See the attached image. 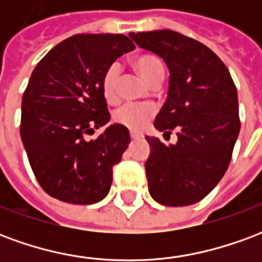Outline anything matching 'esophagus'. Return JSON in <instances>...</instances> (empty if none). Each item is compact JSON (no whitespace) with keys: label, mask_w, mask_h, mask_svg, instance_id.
Here are the masks:
<instances>
[{"label":"esophagus","mask_w":262,"mask_h":262,"mask_svg":"<svg viewBox=\"0 0 262 262\" xmlns=\"http://www.w3.org/2000/svg\"><path fill=\"white\" fill-rule=\"evenodd\" d=\"M142 135H139V133H135V132H130V139L132 140H136V139H140Z\"/></svg>","instance_id":"obj_1"}]
</instances>
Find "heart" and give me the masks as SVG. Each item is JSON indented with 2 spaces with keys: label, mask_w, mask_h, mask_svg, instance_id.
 <instances>
[{
  "label": "heart",
  "mask_w": 262,
  "mask_h": 262,
  "mask_svg": "<svg viewBox=\"0 0 262 262\" xmlns=\"http://www.w3.org/2000/svg\"><path fill=\"white\" fill-rule=\"evenodd\" d=\"M135 69L140 73L144 80L150 85L157 84L164 80L165 66L163 60L154 53H142L133 59ZM120 78V66L112 63L105 70L101 80V90L103 98L108 102H115L118 99V84ZM157 114V108L153 103H123L114 112V120L118 125L133 132L142 130L154 115Z\"/></svg>",
  "instance_id": "1"
}]
</instances>
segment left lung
Instances as JSON below:
<instances>
[{
  "mask_svg": "<svg viewBox=\"0 0 262 262\" xmlns=\"http://www.w3.org/2000/svg\"><path fill=\"white\" fill-rule=\"evenodd\" d=\"M140 48L159 54L170 69L168 97L154 120L177 144L146 137L148 192L164 206L202 201L225 176L240 132L237 90L229 70L203 43L178 32L130 33Z\"/></svg>",
  "mask_w": 262,
  "mask_h": 262,
  "instance_id": "obj_1",
  "label": "left lung"
}]
</instances>
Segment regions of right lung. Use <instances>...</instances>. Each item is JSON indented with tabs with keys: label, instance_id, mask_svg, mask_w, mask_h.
<instances>
[{
	"label": "right lung",
	"instance_id": "right-lung-1",
	"mask_svg": "<svg viewBox=\"0 0 262 262\" xmlns=\"http://www.w3.org/2000/svg\"><path fill=\"white\" fill-rule=\"evenodd\" d=\"M136 48L120 33H80L54 46L33 70L24 97L20 137L39 185L59 201L91 205L106 196L114 165L130 136L112 125L101 90L105 70Z\"/></svg>",
	"mask_w": 262,
	"mask_h": 262
}]
</instances>
